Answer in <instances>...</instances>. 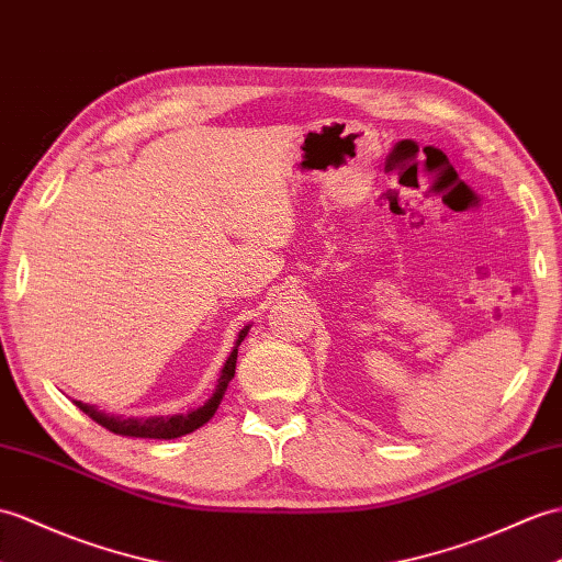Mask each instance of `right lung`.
<instances>
[{
  "label": "right lung",
  "mask_w": 562,
  "mask_h": 562,
  "mask_svg": "<svg viewBox=\"0 0 562 562\" xmlns=\"http://www.w3.org/2000/svg\"><path fill=\"white\" fill-rule=\"evenodd\" d=\"M249 330H251V325H244V328L239 330V337H237V342H234L232 355L227 357L225 367H222V371H220L215 393L211 395V400L203 402L199 409H191L187 414H175V416H148V419H136V416H128V419H124V416L104 414L102 409L95 407V404H83V402H76V400H74V404L83 414H88L95 424L112 430V434H116V436L158 438V440H172V438H179V436H187V434H191V430L201 428L203 424H207L215 416L222 397H225V390L234 378V369H237L239 345L244 342V337L249 335Z\"/></svg>",
  "instance_id": "add662e5"
}]
</instances>
